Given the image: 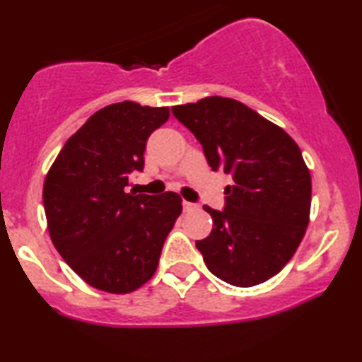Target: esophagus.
<instances>
[{
	"instance_id": "esophagus-1",
	"label": "esophagus",
	"mask_w": 362,
	"mask_h": 362,
	"mask_svg": "<svg viewBox=\"0 0 362 362\" xmlns=\"http://www.w3.org/2000/svg\"><path fill=\"white\" fill-rule=\"evenodd\" d=\"M182 207H185L186 212H191V211H196L197 209L196 204H192V202H187V201H185V204H182Z\"/></svg>"
}]
</instances>
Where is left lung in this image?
I'll return each mask as SVG.
<instances>
[{
  "instance_id": "left-lung-1",
  "label": "left lung",
  "mask_w": 362,
  "mask_h": 362,
  "mask_svg": "<svg viewBox=\"0 0 362 362\" xmlns=\"http://www.w3.org/2000/svg\"><path fill=\"white\" fill-rule=\"evenodd\" d=\"M173 113L194 133L212 170L234 177L224 211L204 206L214 227L197 250L217 279L264 284L288 264L310 222L311 176L298 145L234 98L206 97Z\"/></svg>"
}]
</instances>
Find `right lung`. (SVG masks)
<instances>
[{
  "mask_svg": "<svg viewBox=\"0 0 362 362\" xmlns=\"http://www.w3.org/2000/svg\"><path fill=\"white\" fill-rule=\"evenodd\" d=\"M170 118V107L132 100L93 113L49 168L44 211L54 247L93 288L132 293L155 275L161 249L182 209L176 192H125L143 170L148 136Z\"/></svg>",
  "mask_w": 362,
  "mask_h": 362,
  "instance_id": "obj_1",
  "label": "right lung"
}]
</instances>
